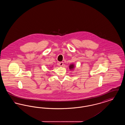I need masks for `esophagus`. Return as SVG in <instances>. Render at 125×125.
<instances>
[{
    "instance_id": "esophagus-1",
    "label": "esophagus",
    "mask_w": 125,
    "mask_h": 125,
    "mask_svg": "<svg viewBox=\"0 0 125 125\" xmlns=\"http://www.w3.org/2000/svg\"><path fill=\"white\" fill-rule=\"evenodd\" d=\"M64 63H63V62H60L59 63V65H60V66H62L63 65V64Z\"/></svg>"
}]
</instances>
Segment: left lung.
Listing matches in <instances>:
<instances>
[{"label":"left lung","instance_id":"1","mask_svg":"<svg viewBox=\"0 0 125 125\" xmlns=\"http://www.w3.org/2000/svg\"><path fill=\"white\" fill-rule=\"evenodd\" d=\"M73 66H74V65H70V67H70V69H72L73 68Z\"/></svg>","mask_w":125,"mask_h":125}]
</instances>
